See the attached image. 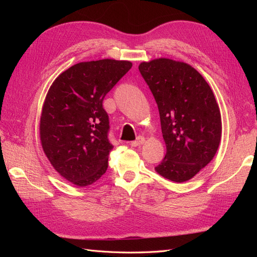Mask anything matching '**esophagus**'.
I'll return each mask as SVG.
<instances>
[{"label":"esophagus","instance_id":"1","mask_svg":"<svg viewBox=\"0 0 257 257\" xmlns=\"http://www.w3.org/2000/svg\"><path fill=\"white\" fill-rule=\"evenodd\" d=\"M144 143H145V138H144L143 136H138V137L136 138V141L131 143V146H132V147H139L141 145H143Z\"/></svg>","mask_w":257,"mask_h":257}]
</instances>
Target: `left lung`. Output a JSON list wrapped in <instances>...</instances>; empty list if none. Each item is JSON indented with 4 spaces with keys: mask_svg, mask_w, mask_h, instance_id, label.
Segmentation results:
<instances>
[{
    "mask_svg": "<svg viewBox=\"0 0 257 257\" xmlns=\"http://www.w3.org/2000/svg\"><path fill=\"white\" fill-rule=\"evenodd\" d=\"M138 68L158 104L166 145L155 170L170 181H188L211 162L221 142V112L213 92L184 62L160 58Z\"/></svg>",
    "mask_w": 257,
    "mask_h": 257,
    "instance_id": "left-lung-1",
    "label": "left lung"
}]
</instances>
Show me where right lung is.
Listing matches in <instances>:
<instances>
[{"instance_id": "right-lung-1", "label": "right lung", "mask_w": 257, "mask_h": 257, "mask_svg": "<svg viewBox=\"0 0 257 257\" xmlns=\"http://www.w3.org/2000/svg\"><path fill=\"white\" fill-rule=\"evenodd\" d=\"M132 67L130 61L80 62L60 74L46 95L40 124L43 150L57 172L83 188L107 170L112 145L103 100Z\"/></svg>"}]
</instances>
